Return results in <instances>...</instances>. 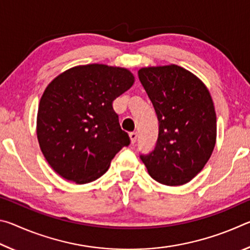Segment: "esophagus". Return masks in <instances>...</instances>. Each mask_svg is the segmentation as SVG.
Masks as SVG:
<instances>
[{
  "label": "esophagus",
  "mask_w": 250,
  "mask_h": 250,
  "mask_svg": "<svg viewBox=\"0 0 250 250\" xmlns=\"http://www.w3.org/2000/svg\"><path fill=\"white\" fill-rule=\"evenodd\" d=\"M130 139H131V143L134 145L135 142H137V139H138V133L137 132H130Z\"/></svg>",
  "instance_id": "esophagus-1"
}]
</instances>
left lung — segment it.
I'll use <instances>...</instances> for the list:
<instances>
[{
	"label": "left lung",
	"mask_w": 250,
	"mask_h": 250,
	"mask_svg": "<svg viewBox=\"0 0 250 250\" xmlns=\"http://www.w3.org/2000/svg\"><path fill=\"white\" fill-rule=\"evenodd\" d=\"M139 79L159 120L154 149L140 159L153 180L183 185L205 167L216 142V113L208 89L177 65L146 67Z\"/></svg>",
	"instance_id": "8db88e82"
}]
</instances>
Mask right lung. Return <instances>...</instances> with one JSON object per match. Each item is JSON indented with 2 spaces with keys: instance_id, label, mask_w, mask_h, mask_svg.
<instances>
[{
  "instance_id": "right-lung-1",
  "label": "right lung",
  "mask_w": 250,
  "mask_h": 250,
  "mask_svg": "<svg viewBox=\"0 0 250 250\" xmlns=\"http://www.w3.org/2000/svg\"><path fill=\"white\" fill-rule=\"evenodd\" d=\"M134 83L131 71L90 64L57 76L37 112V139L45 159L64 179L89 183L107 172L130 138L112 103Z\"/></svg>"
}]
</instances>
